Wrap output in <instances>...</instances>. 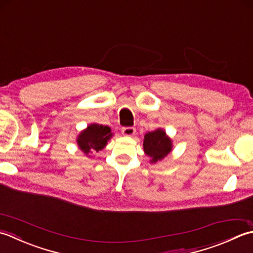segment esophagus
I'll use <instances>...</instances> for the list:
<instances>
[{
    "label": "esophagus",
    "mask_w": 253,
    "mask_h": 253,
    "mask_svg": "<svg viewBox=\"0 0 253 253\" xmlns=\"http://www.w3.org/2000/svg\"><path fill=\"white\" fill-rule=\"evenodd\" d=\"M136 130L133 126H127V127H122V134L126 136H133L135 134Z\"/></svg>",
    "instance_id": "esophagus-1"
}]
</instances>
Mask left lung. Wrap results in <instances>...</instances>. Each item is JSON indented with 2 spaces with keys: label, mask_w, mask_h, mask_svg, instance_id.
<instances>
[{
  "label": "left lung",
  "mask_w": 253,
  "mask_h": 253,
  "mask_svg": "<svg viewBox=\"0 0 253 253\" xmlns=\"http://www.w3.org/2000/svg\"><path fill=\"white\" fill-rule=\"evenodd\" d=\"M172 141L163 128H156L155 131L148 132L144 136L143 148L144 153L151 158L149 162L155 164L168 156L172 151Z\"/></svg>",
  "instance_id": "left-lung-1"
}]
</instances>
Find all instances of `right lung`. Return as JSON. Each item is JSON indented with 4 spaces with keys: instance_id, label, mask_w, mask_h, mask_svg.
<instances>
[{
    "instance_id": "obj_1",
    "label": "right lung",
    "mask_w": 253,
    "mask_h": 253,
    "mask_svg": "<svg viewBox=\"0 0 253 253\" xmlns=\"http://www.w3.org/2000/svg\"><path fill=\"white\" fill-rule=\"evenodd\" d=\"M112 136L113 133L108 126L90 123L77 135L76 142L81 151L87 157H90V154L104 149Z\"/></svg>"
}]
</instances>
